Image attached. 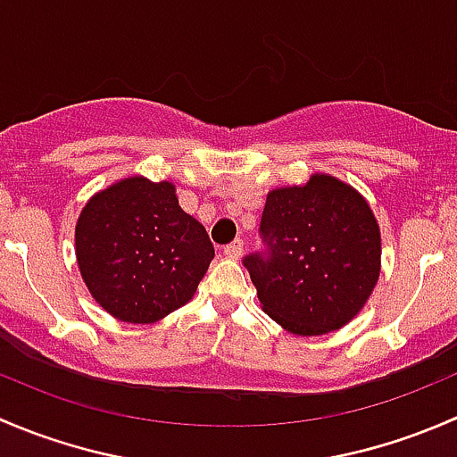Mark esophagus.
Wrapping results in <instances>:
<instances>
[{"mask_svg":"<svg viewBox=\"0 0 457 457\" xmlns=\"http://www.w3.org/2000/svg\"><path fill=\"white\" fill-rule=\"evenodd\" d=\"M223 254L228 258H232V261H238V258L243 256V241L241 238H237L234 243H229V245L223 247Z\"/></svg>","mask_w":457,"mask_h":457,"instance_id":"esophagus-1","label":"esophagus"}]
</instances>
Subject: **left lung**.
<instances>
[{
    "label": "left lung",
    "instance_id": "8db88e82",
    "mask_svg": "<svg viewBox=\"0 0 457 457\" xmlns=\"http://www.w3.org/2000/svg\"><path fill=\"white\" fill-rule=\"evenodd\" d=\"M267 250L245 256L262 312L298 336L347 325L380 276V228L361 192L329 174L276 187L261 219Z\"/></svg>",
    "mask_w": 457,
    "mask_h": 457
}]
</instances>
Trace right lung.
Returning a JSON list of instances; mask_svg holds the SVG:
<instances>
[{
	"mask_svg": "<svg viewBox=\"0 0 457 457\" xmlns=\"http://www.w3.org/2000/svg\"><path fill=\"white\" fill-rule=\"evenodd\" d=\"M87 292L117 320L156 322L195 296L214 245L170 181L128 177L96 192L75 228Z\"/></svg>",
	"mask_w": 457,
	"mask_h": 457,
	"instance_id": "right-lung-1",
	"label": "right lung"
}]
</instances>
